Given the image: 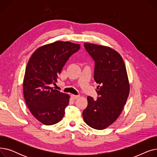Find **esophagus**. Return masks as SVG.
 <instances>
[{
  "mask_svg": "<svg viewBox=\"0 0 157 157\" xmlns=\"http://www.w3.org/2000/svg\"><path fill=\"white\" fill-rule=\"evenodd\" d=\"M79 97H80V95H71V97L73 100L77 99V98H78Z\"/></svg>",
  "mask_w": 157,
  "mask_h": 157,
  "instance_id": "34e87169",
  "label": "esophagus"
}]
</instances>
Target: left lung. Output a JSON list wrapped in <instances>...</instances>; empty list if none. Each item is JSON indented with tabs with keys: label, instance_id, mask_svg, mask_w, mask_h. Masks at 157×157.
<instances>
[{
	"label": "left lung",
	"instance_id": "left-lung-1",
	"mask_svg": "<svg viewBox=\"0 0 157 157\" xmlns=\"http://www.w3.org/2000/svg\"><path fill=\"white\" fill-rule=\"evenodd\" d=\"M85 48L95 62L94 79L99 86L97 100L88 96V106L83 112L86 124L97 130L108 127L117 120L130 91L125 65L114 49L92 43Z\"/></svg>",
	"mask_w": 157,
	"mask_h": 157
}]
</instances>
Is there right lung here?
<instances>
[{"instance_id":"add662e5","label":"right lung","mask_w":157,"mask_h":157,"mask_svg":"<svg viewBox=\"0 0 157 157\" xmlns=\"http://www.w3.org/2000/svg\"><path fill=\"white\" fill-rule=\"evenodd\" d=\"M80 44L58 40L37 48L29 60L23 83V95L30 111L46 125L59 123L69 102V95L52 87L69 58Z\"/></svg>"}]
</instances>
